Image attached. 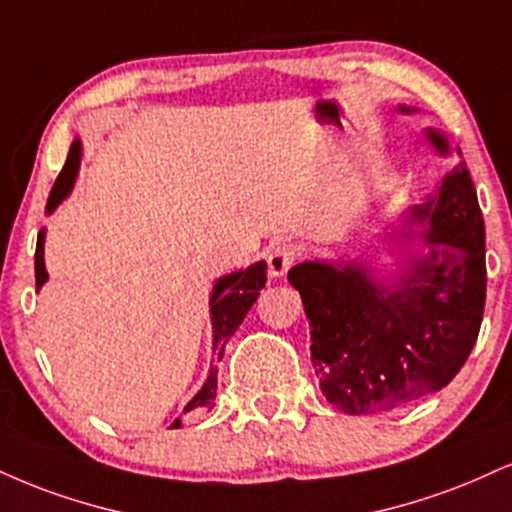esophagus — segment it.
Segmentation results:
<instances>
[{
  "instance_id": "obj_1",
  "label": "esophagus",
  "mask_w": 512,
  "mask_h": 512,
  "mask_svg": "<svg viewBox=\"0 0 512 512\" xmlns=\"http://www.w3.org/2000/svg\"><path fill=\"white\" fill-rule=\"evenodd\" d=\"M300 257V248L293 243H281L269 252L267 264H269V274L272 276H283L288 269L293 267V262Z\"/></svg>"
}]
</instances>
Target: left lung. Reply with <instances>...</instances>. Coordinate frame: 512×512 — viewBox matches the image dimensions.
<instances>
[{
    "mask_svg": "<svg viewBox=\"0 0 512 512\" xmlns=\"http://www.w3.org/2000/svg\"><path fill=\"white\" fill-rule=\"evenodd\" d=\"M427 135L446 155V138L432 128ZM412 217L429 221L417 236L427 250L408 255L391 279L379 281L365 262H303L288 272L310 319L319 389L348 415L389 412L441 391L479 336L484 217L463 159ZM400 238L412 240L405 231Z\"/></svg>",
    "mask_w": 512,
    "mask_h": 512,
    "instance_id": "obj_1",
    "label": "left lung"
}]
</instances>
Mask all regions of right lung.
Here are the masks:
<instances>
[{
  "instance_id": "right-lung-1",
  "label": "right lung",
  "mask_w": 512,
  "mask_h": 512,
  "mask_svg": "<svg viewBox=\"0 0 512 512\" xmlns=\"http://www.w3.org/2000/svg\"><path fill=\"white\" fill-rule=\"evenodd\" d=\"M80 140H73L69 157H66L64 169L54 181L52 193L47 200V214H52L59 207V202L71 193L73 183H76L78 166H80ZM47 281V269H45V229L38 233V248H35V286L38 291L42 283ZM267 283V262H255L248 269H240V272L226 274L214 283L212 298H209V315H212V346H214V362H219L224 357V348L229 343V338L236 334V329L243 322L252 303L257 300V295ZM214 398H217V367H209L207 381L202 384V389L195 393L193 400L183 408V412H197V410H212ZM171 427H181V417L174 420Z\"/></svg>"
}]
</instances>
